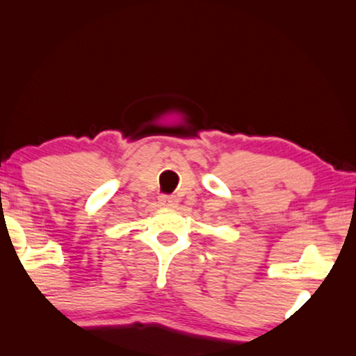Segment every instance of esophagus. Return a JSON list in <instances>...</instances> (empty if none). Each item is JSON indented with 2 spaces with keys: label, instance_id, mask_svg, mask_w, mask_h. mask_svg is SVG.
<instances>
[{
  "label": "esophagus",
  "instance_id": "1",
  "mask_svg": "<svg viewBox=\"0 0 356 356\" xmlns=\"http://www.w3.org/2000/svg\"><path fill=\"white\" fill-rule=\"evenodd\" d=\"M159 202L162 204V206H167V207H175L178 204V199L175 196H167V194H163V196L159 197Z\"/></svg>",
  "mask_w": 356,
  "mask_h": 356
}]
</instances>
